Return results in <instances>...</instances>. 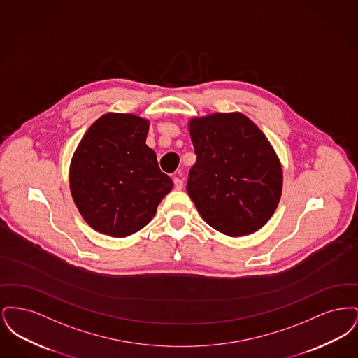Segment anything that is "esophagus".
<instances>
[{
    "instance_id": "esophagus-1",
    "label": "esophagus",
    "mask_w": 358,
    "mask_h": 358,
    "mask_svg": "<svg viewBox=\"0 0 358 358\" xmlns=\"http://www.w3.org/2000/svg\"><path fill=\"white\" fill-rule=\"evenodd\" d=\"M173 182H174V187L176 189H182V187H184V181L181 178H178V177H174Z\"/></svg>"
}]
</instances>
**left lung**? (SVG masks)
<instances>
[{"instance_id":"left-lung-1","label":"left lung","mask_w":358,"mask_h":358,"mask_svg":"<svg viewBox=\"0 0 358 358\" xmlns=\"http://www.w3.org/2000/svg\"><path fill=\"white\" fill-rule=\"evenodd\" d=\"M196 164L187 193L216 231L238 238L273 217L282 196L283 171L273 145L241 113H213L187 122Z\"/></svg>"}]
</instances>
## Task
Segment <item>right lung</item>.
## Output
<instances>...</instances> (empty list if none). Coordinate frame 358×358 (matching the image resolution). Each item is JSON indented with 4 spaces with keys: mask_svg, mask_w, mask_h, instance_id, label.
Segmentation results:
<instances>
[{
    "mask_svg": "<svg viewBox=\"0 0 358 358\" xmlns=\"http://www.w3.org/2000/svg\"><path fill=\"white\" fill-rule=\"evenodd\" d=\"M150 122L107 113L79 142L69 165V190L79 213L96 232L126 238L153 219L173 181L146 145Z\"/></svg>",
    "mask_w": 358,
    "mask_h": 358,
    "instance_id": "1",
    "label": "right lung"
}]
</instances>
